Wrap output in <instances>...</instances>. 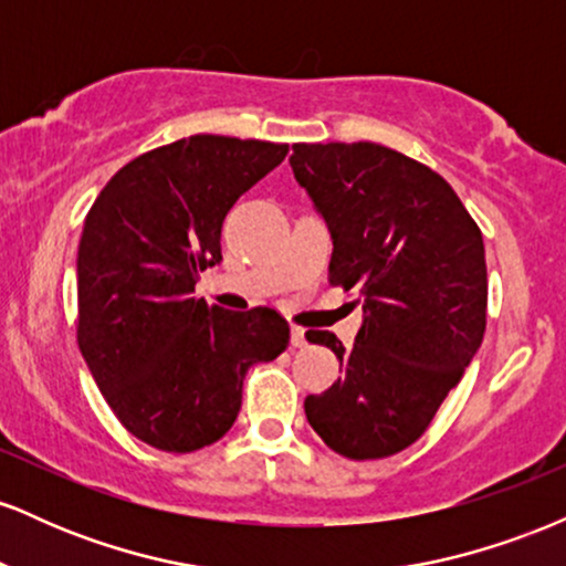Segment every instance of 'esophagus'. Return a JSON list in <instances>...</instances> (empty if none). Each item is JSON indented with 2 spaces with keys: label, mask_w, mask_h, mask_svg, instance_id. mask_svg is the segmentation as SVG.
<instances>
[{
  "label": "esophagus",
  "mask_w": 566,
  "mask_h": 566,
  "mask_svg": "<svg viewBox=\"0 0 566 566\" xmlns=\"http://www.w3.org/2000/svg\"><path fill=\"white\" fill-rule=\"evenodd\" d=\"M305 343H308V340H305V329L297 327V324H292V346L303 348Z\"/></svg>",
  "instance_id": "34e87169"
}]
</instances>
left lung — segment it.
Returning <instances> with one entry per match:
<instances>
[{
    "label": "left lung",
    "mask_w": 566,
    "mask_h": 566,
    "mask_svg": "<svg viewBox=\"0 0 566 566\" xmlns=\"http://www.w3.org/2000/svg\"><path fill=\"white\" fill-rule=\"evenodd\" d=\"M292 172L333 233L329 284L354 290V348L327 329L343 378L305 396L329 450L388 458L426 433L486 329V263L476 220L431 167L378 143H295Z\"/></svg>",
    "instance_id": "left-lung-1"
}]
</instances>
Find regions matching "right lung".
Here are the masks:
<instances>
[{
    "mask_svg": "<svg viewBox=\"0 0 566 566\" xmlns=\"http://www.w3.org/2000/svg\"><path fill=\"white\" fill-rule=\"evenodd\" d=\"M287 143L191 135L127 161L84 218L76 343L135 439L165 452L212 444L237 420L247 369L290 346L274 308L193 297L223 261L233 201L287 157Z\"/></svg>",
    "mask_w": 566,
    "mask_h": 566,
    "instance_id": "right-lung-1",
    "label": "right lung"
}]
</instances>
